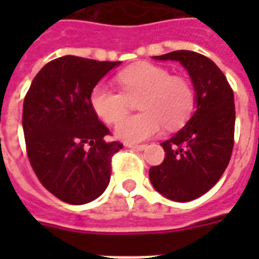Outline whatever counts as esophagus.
Returning <instances> with one entry per match:
<instances>
[{
    "label": "esophagus",
    "mask_w": 259,
    "mask_h": 259,
    "mask_svg": "<svg viewBox=\"0 0 259 259\" xmlns=\"http://www.w3.org/2000/svg\"><path fill=\"white\" fill-rule=\"evenodd\" d=\"M126 147L132 148V150H136V151H143V150H146L147 146H144V144H139V146L137 144H126Z\"/></svg>",
    "instance_id": "esophagus-1"
}]
</instances>
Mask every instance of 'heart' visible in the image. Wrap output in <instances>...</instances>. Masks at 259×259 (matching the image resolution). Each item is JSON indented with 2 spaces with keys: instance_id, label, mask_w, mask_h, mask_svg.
<instances>
[{
  "instance_id": "b5f03b06",
  "label": "heart",
  "mask_w": 259,
  "mask_h": 259,
  "mask_svg": "<svg viewBox=\"0 0 259 259\" xmlns=\"http://www.w3.org/2000/svg\"><path fill=\"white\" fill-rule=\"evenodd\" d=\"M120 91L97 84L90 94L93 111L107 123H115L127 112L128 100L141 96L139 115L125 117L115 126V136L126 143H140L165 127L174 130L190 118L194 109V90L180 76L168 69L143 64L126 69L116 76Z\"/></svg>"
}]
</instances>
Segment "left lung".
Instances as JSON below:
<instances>
[{"label":"left lung","mask_w":259,"mask_h":259,"mask_svg":"<svg viewBox=\"0 0 259 259\" xmlns=\"http://www.w3.org/2000/svg\"><path fill=\"white\" fill-rule=\"evenodd\" d=\"M152 58L180 62L195 91V112L176 135L161 143L165 159L150 169V180L159 194L187 202L212 189L228 168L236 120L233 90L222 70L198 53L180 50Z\"/></svg>","instance_id":"8db88e82"}]
</instances>
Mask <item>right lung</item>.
Segmentation results:
<instances>
[{"instance_id": "obj_1", "label": "right lung", "mask_w": 259, "mask_h": 259, "mask_svg": "<svg viewBox=\"0 0 259 259\" xmlns=\"http://www.w3.org/2000/svg\"><path fill=\"white\" fill-rule=\"evenodd\" d=\"M120 62L74 55L44 65L23 101V133L34 174L64 202L81 205L105 191L111 159L122 148L90 104L91 90Z\"/></svg>"}]
</instances>
